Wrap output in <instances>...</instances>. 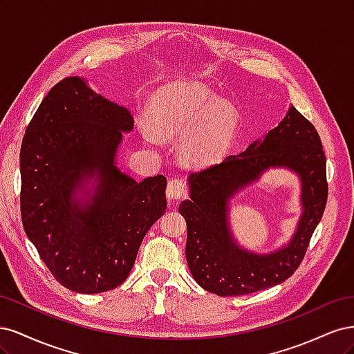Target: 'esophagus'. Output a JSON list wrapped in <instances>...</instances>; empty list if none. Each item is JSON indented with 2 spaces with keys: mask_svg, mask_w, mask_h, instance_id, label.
<instances>
[{
  "mask_svg": "<svg viewBox=\"0 0 354 354\" xmlns=\"http://www.w3.org/2000/svg\"><path fill=\"white\" fill-rule=\"evenodd\" d=\"M189 195L187 185L183 178H171L167 186V198L169 201H183Z\"/></svg>",
  "mask_w": 354,
  "mask_h": 354,
  "instance_id": "obj_1",
  "label": "esophagus"
}]
</instances>
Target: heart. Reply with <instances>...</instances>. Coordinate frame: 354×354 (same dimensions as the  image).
I'll use <instances>...</instances> for the list:
<instances>
[{"label":"heart","mask_w":354,"mask_h":354,"mask_svg":"<svg viewBox=\"0 0 354 354\" xmlns=\"http://www.w3.org/2000/svg\"><path fill=\"white\" fill-rule=\"evenodd\" d=\"M147 122L160 137H185L181 155L194 165H208L229 152L238 133L234 106L217 99L196 81L174 82L158 90L147 108ZM153 138L151 133L146 134Z\"/></svg>","instance_id":"1"}]
</instances>
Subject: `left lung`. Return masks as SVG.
<instances>
[{"label": "left lung", "mask_w": 354, "mask_h": 354, "mask_svg": "<svg viewBox=\"0 0 354 354\" xmlns=\"http://www.w3.org/2000/svg\"><path fill=\"white\" fill-rule=\"evenodd\" d=\"M285 166L302 180L304 214L293 239L270 254L246 252L234 242L228 201L266 169ZM190 199L180 203L186 218V259L192 276L220 297L252 294L285 282L301 264L328 199L326 158L315 125L289 108L281 124L239 155L189 176Z\"/></svg>", "instance_id": "left-lung-1"}]
</instances>
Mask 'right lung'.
Here are the masks:
<instances>
[{"label":"right lung","instance_id":"add662e5","mask_svg":"<svg viewBox=\"0 0 354 354\" xmlns=\"http://www.w3.org/2000/svg\"><path fill=\"white\" fill-rule=\"evenodd\" d=\"M133 127L124 106L69 77L48 91L26 128L20 147L24 229L71 291L120 286L145 234L167 209L164 176L138 183L115 165L122 133Z\"/></svg>","mask_w":354,"mask_h":354}]
</instances>
